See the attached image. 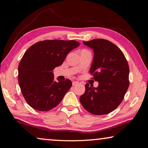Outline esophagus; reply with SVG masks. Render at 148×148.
Returning a JSON list of instances; mask_svg holds the SVG:
<instances>
[{"label": "esophagus", "mask_w": 148, "mask_h": 148, "mask_svg": "<svg viewBox=\"0 0 148 148\" xmlns=\"http://www.w3.org/2000/svg\"><path fill=\"white\" fill-rule=\"evenodd\" d=\"M77 84H79V82H77V81H74V82H72V86H76V85H77Z\"/></svg>", "instance_id": "1"}]
</instances>
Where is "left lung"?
I'll return each mask as SVG.
<instances>
[{"mask_svg": "<svg viewBox=\"0 0 148 148\" xmlns=\"http://www.w3.org/2000/svg\"><path fill=\"white\" fill-rule=\"evenodd\" d=\"M83 43L93 50L90 68L97 87L87 84L79 101L87 111L94 115H105L119 106L129 86V64L118 47L104 39H94Z\"/></svg>", "mask_w": 148, "mask_h": 148, "instance_id": "1", "label": "left lung"}]
</instances>
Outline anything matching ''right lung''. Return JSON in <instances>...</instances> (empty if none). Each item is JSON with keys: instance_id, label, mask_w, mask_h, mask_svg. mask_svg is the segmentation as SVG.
<instances>
[{"instance_id": "right-lung-1", "label": "right lung", "mask_w": 148, "mask_h": 148, "mask_svg": "<svg viewBox=\"0 0 148 148\" xmlns=\"http://www.w3.org/2000/svg\"><path fill=\"white\" fill-rule=\"evenodd\" d=\"M79 45L75 40H44L25 51L19 64L18 82L23 96L32 108L48 111L61 102L72 82L55 81L53 70Z\"/></svg>"}]
</instances>
